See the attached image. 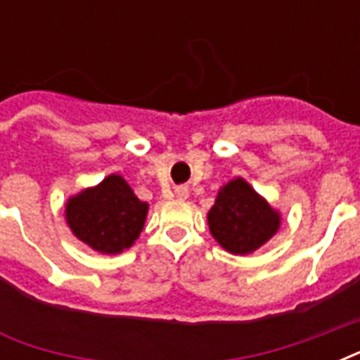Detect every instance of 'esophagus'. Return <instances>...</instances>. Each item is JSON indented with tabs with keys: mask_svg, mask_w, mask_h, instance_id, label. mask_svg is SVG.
I'll return each instance as SVG.
<instances>
[{
	"mask_svg": "<svg viewBox=\"0 0 360 360\" xmlns=\"http://www.w3.org/2000/svg\"><path fill=\"white\" fill-rule=\"evenodd\" d=\"M175 198H177V200H186V198H188V188H186V186H175Z\"/></svg>",
	"mask_w": 360,
	"mask_h": 360,
	"instance_id": "1",
	"label": "esophagus"
}]
</instances>
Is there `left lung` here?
<instances>
[{
    "label": "left lung",
    "mask_w": 360,
    "mask_h": 360,
    "mask_svg": "<svg viewBox=\"0 0 360 360\" xmlns=\"http://www.w3.org/2000/svg\"><path fill=\"white\" fill-rule=\"evenodd\" d=\"M209 231L226 252L246 256L273 239L282 224V214L254 191L243 177L220 186L214 205L207 213Z\"/></svg>",
    "instance_id": "obj_1"
}]
</instances>
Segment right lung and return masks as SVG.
<instances>
[{
	"mask_svg": "<svg viewBox=\"0 0 360 360\" xmlns=\"http://www.w3.org/2000/svg\"><path fill=\"white\" fill-rule=\"evenodd\" d=\"M149 205L120 174L106 175L65 203V220L76 239L98 254L115 256L130 248L146 224Z\"/></svg>",
	"mask_w": 360,
	"mask_h": 360,
	"instance_id": "obj_1",
	"label": "right lung"
}]
</instances>
